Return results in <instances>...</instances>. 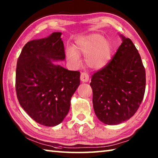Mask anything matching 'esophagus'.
<instances>
[{"instance_id": "34e87169", "label": "esophagus", "mask_w": 158, "mask_h": 158, "mask_svg": "<svg viewBox=\"0 0 158 158\" xmlns=\"http://www.w3.org/2000/svg\"><path fill=\"white\" fill-rule=\"evenodd\" d=\"M80 79L83 82H87L89 80V75L86 73H81L80 76Z\"/></svg>"}]
</instances>
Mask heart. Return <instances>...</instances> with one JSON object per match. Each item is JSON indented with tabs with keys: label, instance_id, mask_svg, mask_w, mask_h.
I'll use <instances>...</instances> for the list:
<instances>
[{
	"label": "heart",
	"instance_id": "b5f03b06",
	"mask_svg": "<svg viewBox=\"0 0 158 158\" xmlns=\"http://www.w3.org/2000/svg\"><path fill=\"white\" fill-rule=\"evenodd\" d=\"M111 52L110 42L102 35L95 33L80 39L77 42L75 52L68 49L66 55L68 60L76 66L80 64L79 55L76 53L85 56V61L88 67L99 69L104 68L110 60Z\"/></svg>",
	"mask_w": 158,
	"mask_h": 158
}]
</instances>
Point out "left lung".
<instances>
[{
  "label": "left lung",
  "mask_w": 158,
  "mask_h": 158,
  "mask_svg": "<svg viewBox=\"0 0 158 158\" xmlns=\"http://www.w3.org/2000/svg\"><path fill=\"white\" fill-rule=\"evenodd\" d=\"M123 42L103 68L92 76L95 114L103 123L117 125L134 116L143 100L146 72L141 58L130 38Z\"/></svg>",
  "instance_id": "8db88e82"
}]
</instances>
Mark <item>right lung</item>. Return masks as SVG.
Masks as SVG:
<instances>
[{"instance_id": "obj_1", "label": "right lung", "mask_w": 158, "mask_h": 158, "mask_svg": "<svg viewBox=\"0 0 158 158\" xmlns=\"http://www.w3.org/2000/svg\"><path fill=\"white\" fill-rule=\"evenodd\" d=\"M61 34L55 32L27 42L16 69V92L21 106L37 123L48 127L63 121L80 84L79 71L53 63L65 58Z\"/></svg>"}]
</instances>
